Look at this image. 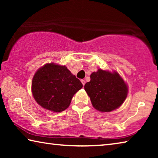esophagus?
I'll list each match as a JSON object with an SVG mask.
<instances>
[{"instance_id": "1", "label": "esophagus", "mask_w": 158, "mask_h": 158, "mask_svg": "<svg viewBox=\"0 0 158 158\" xmlns=\"http://www.w3.org/2000/svg\"><path fill=\"white\" fill-rule=\"evenodd\" d=\"M81 83H82L83 85H85V80H84V79H81Z\"/></svg>"}]
</instances>
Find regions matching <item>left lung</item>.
I'll use <instances>...</instances> for the list:
<instances>
[{
	"label": "left lung",
	"instance_id": "obj_1",
	"mask_svg": "<svg viewBox=\"0 0 158 158\" xmlns=\"http://www.w3.org/2000/svg\"><path fill=\"white\" fill-rule=\"evenodd\" d=\"M93 107L102 112L118 108L127 95V87L118 73L99 69L90 74V81L84 85Z\"/></svg>",
	"mask_w": 158,
	"mask_h": 158
}]
</instances>
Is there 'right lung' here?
<instances>
[{
	"mask_svg": "<svg viewBox=\"0 0 158 158\" xmlns=\"http://www.w3.org/2000/svg\"><path fill=\"white\" fill-rule=\"evenodd\" d=\"M83 87L65 66L49 63L36 72L32 81L35 100L48 110L61 112L68 107L72 98Z\"/></svg>",
	"mask_w": 158,
	"mask_h": 158,
	"instance_id": "add662e5",
	"label": "right lung"
}]
</instances>
